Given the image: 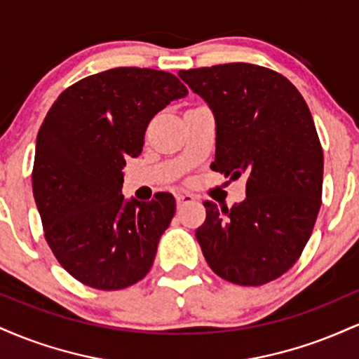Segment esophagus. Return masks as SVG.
I'll use <instances>...</instances> for the list:
<instances>
[{"label": "esophagus", "mask_w": 359, "mask_h": 359, "mask_svg": "<svg viewBox=\"0 0 359 359\" xmlns=\"http://www.w3.org/2000/svg\"><path fill=\"white\" fill-rule=\"evenodd\" d=\"M175 201H177V205H179V208H182L184 204L194 203V201H196V197H194V194H191V192H180L175 196Z\"/></svg>", "instance_id": "esophagus-1"}]
</instances>
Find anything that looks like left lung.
<instances>
[{
  "mask_svg": "<svg viewBox=\"0 0 359 359\" xmlns=\"http://www.w3.org/2000/svg\"><path fill=\"white\" fill-rule=\"evenodd\" d=\"M216 116V160L246 175V199L205 201L201 250L221 278L258 287L282 277L306 248L323 197L324 155L302 94L282 74L231 62L179 72Z\"/></svg>",
  "mask_w": 359,
  "mask_h": 359,
  "instance_id": "obj_1",
  "label": "left lung"
}]
</instances>
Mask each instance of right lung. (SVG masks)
I'll return each mask as SVG.
<instances>
[{
    "instance_id": "add662e5",
    "label": "right lung",
    "mask_w": 359,
    "mask_h": 359,
    "mask_svg": "<svg viewBox=\"0 0 359 359\" xmlns=\"http://www.w3.org/2000/svg\"><path fill=\"white\" fill-rule=\"evenodd\" d=\"M174 74L116 67L84 77L57 97L32 172L45 240L62 269L97 290H121L150 271L175 214L172 194L125 201L123 167L142 154L150 119L187 96Z\"/></svg>"
}]
</instances>
